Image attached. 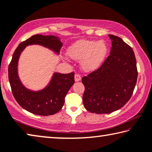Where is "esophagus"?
Listing matches in <instances>:
<instances>
[{
	"mask_svg": "<svg viewBox=\"0 0 152 152\" xmlns=\"http://www.w3.org/2000/svg\"><path fill=\"white\" fill-rule=\"evenodd\" d=\"M74 80H75V82L80 81L81 80V76L79 74H75V76H74Z\"/></svg>",
	"mask_w": 152,
	"mask_h": 152,
	"instance_id": "esophagus-1",
	"label": "esophagus"
}]
</instances>
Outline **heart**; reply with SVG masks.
<instances>
[{"label":"heart","mask_w":152,"mask_h":152,"mask_svg":"<svg viewBox=\"0 0 152 152\" xmlns=\"http://www.w3.org/2000/svg\"><path fill=\"white\" fill-rule=\"evenodd\" d=\"M108 52V47L105 41L80 40L72 44L67 49L69 57L80 60L84 71L91 72L102 66Z\"/></svg>","instance_id":"heart-1"}]
</instances>
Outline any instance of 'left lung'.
I'll list each match as a JSON object with an SVG mask.
<instances>
[{
    "instance_id": "1",
    "label": "left lung",
    "mask_w": 152,
    "mask_h": 152,
    "mask_svg": "<svg viewBox=\"0 0 152 152\" xmlns=\"http://www.w3.org/2000/svg\"><path fill=\"white\" fill-rule=\"evenodd\" d=\"M108 36L112 40L110 55L99 68L82 78L84 106L98 114L123 107L131 97L138 74L132 48L118 37Z\"/></svg>"
}]
</instances>
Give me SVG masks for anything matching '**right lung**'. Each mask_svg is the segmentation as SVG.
I'll return each mask as SVG.
<instances>
[{"label": "right lung", "mask_w": 152, "mask_h": 152, "mask_svg": "<svg viewBox=\"0 0 152 152\" xmlns=\"http://www.w3.org/2000/svg\"><path fill=\"white\" fill-rule=\"evenodd\" d=\"M38 45L59 55L63 43L55 36L34 35L17 47L9 66V80L12 93L21 107L32 114L50 115L56 114L63 107L65 97L74 83V73L55 72L49 83L40 91H32L24 86L18 75V61L21 52L28 45Z\"/></svg>", "instance_id": "obj_1"}]
</instances>
